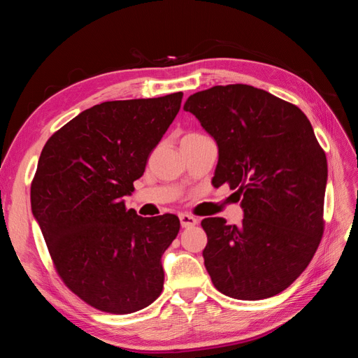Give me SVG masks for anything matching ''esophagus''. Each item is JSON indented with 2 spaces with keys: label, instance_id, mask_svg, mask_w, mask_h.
Returning <instances> with one entry per match:
<instances>
[{
  "label": "esophagus",
  "instance_id": "obj_1",
  "mask_svg": "<svg viewBox=\"0 0 358 358\" xmlns=\"http://www.w3.org/2000/svg\"><path fill=\"white\" fill-rule=\"evenodd\" d=\"M179 220H180V225L183 227V229H189V227H194L199 222L197 218H194L192 215H188V213L179 215Z\"/></svg>",
  "mask_w": 358,
  "mask_h": 358
}]
</instances>
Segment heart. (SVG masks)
Instances as JSON below:
<instances>
[{
  "instance_id": "1",
  "label": "heart",
  "mask_w": 358,
  "mask_h": 358,
  "mask_svg": "<svg viewBox=\"0 0 358 358\" xmlns=\"http://www.w3.org/2000/svg\"><path fill=\"white\" fill-rule=\"evenodd\" d=\"M199 137H204V136L200 133H188L183 138H199Z\"/></svg>"
}]
</instances>
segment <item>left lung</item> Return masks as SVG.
I'll use <instances>...</instances> for the list:
<instances>
[{
    "instance_id": "obj_1",
    "label": "left lung",
    "mask_w": 358,
    "mask_h": 358,
    "mask_svg": "<svg viewBox=\"0 0 358 358\" xmlns=\"http://www.w3.org/2000/svg\"><path fill=\"white\" fill-rule=\"evenodd\" d=\"M185 110L218 143L212 183L242 200L245 218H204L203 257L215 288L239 300L279 294L305 272L324 234L327 159L296 104L249 85L191 95Z\"/></svg>"
}]
</instances>
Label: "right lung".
Returning <instances> with one entry per match:
<instances>
[{"label":"right lung","instance_id":"1","mask_svg":"<svg viewBox=\"0 0 358 358\" xmlns=\"http://www.w3.org/2000/svg\"><path fill=\"white\" fill-rule=\"evenodd\" d=\"M182 92L104 101L53 133L31 182L32 213L58 276L86 305L125 315L161 294V257L180 221L142 218L124 196L176 117Z\"/></svg>","mask_w":358,"mask_h":358}]
</instances>
